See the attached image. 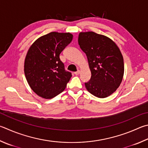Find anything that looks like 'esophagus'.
<instances>
[{
    "instance_id": "obj_1",
    "label": "esophagus",
    "mask_w": 148,
    "mask_h": 148,
    "mask_svg": "<svg viewBox=\"0 0 148 148\" xmlns=\"http://www.w3.org/2000/svg\"><path fill=\"white\" fill-rule=\"evenodd\" d=\"M79 73H80V71H79V70H78V71H77V72H74V74L75 75H79Z\"/></svg>"
}]
</instances>
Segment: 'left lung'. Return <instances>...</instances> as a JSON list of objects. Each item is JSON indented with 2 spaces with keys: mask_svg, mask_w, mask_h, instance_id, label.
Masks as SVG:
<instances>
[{
  "mask_svg": "<svg viewBox=\"0 0 148 148\" xmlns=\"http://www.w3.org/2000/svg\"><path fill=\"white\" fill-rule=\"evenodd\" d=\"M80 48L87 56L91 72L85 87L96 97L104 98L119 87L124 73L123 58L116 44L103 35L94 32H80Z\"/></svg>",
  "mask_w": 148,
  "mask_h": 148,
  "instance_id": "8db88e82",
  "label": "left lung"
}]
</instances>
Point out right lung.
<instances>
[{
	"instance_id": "add662e5",
	"label": "right lung",
	"mask_w": 148,
	"mask_h": 148,
	"mask_svg": "<svg viewBox=\"0 0 148 148\" xmlns=\"http://www.w3.org/2000/svg\"><path fill=\"white\" fill-rule=\"evenodd\" d=\"M72 37L69 32H52L40 37L29 48L24 71L28 85L36 95L51 99L65 90L72 74L65 71L60 55Z\"/></svg>"
}]
</instances>
